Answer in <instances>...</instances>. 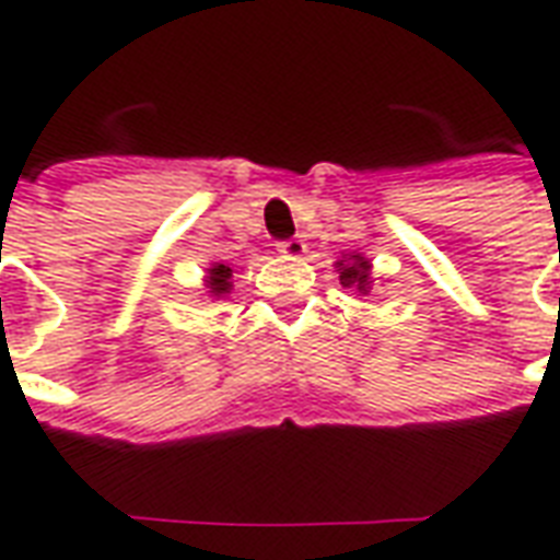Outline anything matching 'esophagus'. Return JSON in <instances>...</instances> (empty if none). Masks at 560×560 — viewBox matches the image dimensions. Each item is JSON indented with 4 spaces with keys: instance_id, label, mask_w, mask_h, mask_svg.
<instances>
[{
    "instance_id": "34e87169",
    "label": "esophagus",
    "mask_w": 560,
    "mask_h": 560,
    "mask_svg": "<svg viewBox=\"0 0 560 560\" xmlns=\"http://www.w3.org/2000/svg\"><path fill=\"white\" fill-rule=\"evenodd\" d=\"M279 252H281V257H291V260H296V257L305 252V243L300 240V236H291V240H281Z\"/></svg>"
}]
</instances>
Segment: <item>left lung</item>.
Masks as SVG:
<instances>
[{"instance_id":"left-lung-1","label":"left lung","mask_w":560,"mask_h":560,"mask_svg":"<svg viewBox=\"0 0 560 560\" xmlns=\"http://www.w3.org/2000/svg\"><path fill=\"white\" fill-rule=\"evenodd\" d=\"M369 260L360 255H351L348 260H339V281L345 288H357V291H369Z\"/></svg>"}]
</instances>
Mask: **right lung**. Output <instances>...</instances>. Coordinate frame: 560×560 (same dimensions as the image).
<instances>
[{"instance_id":"right-lung-1","label":"right lung","mask_w":560,"mask_h":560,"mask_svg":"<svg viewBox=\"0 0 560 560\" xmlns=\"http://www.w3.org/2000/svg\"><path fill=\"white\" fill-rule=\"evenodd\" d=\"M231 267H224V264H219V267L209 269V281L207 288L212 296H221V293H231Z\"/></svg>"}]
</instances>
